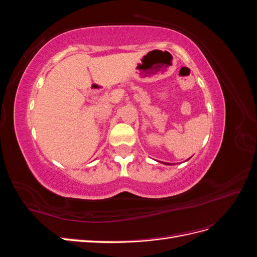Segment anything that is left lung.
I'll list each match as a JSON object with an SVG mask.
<instances>
[{
  "label": "left lung",
  "mask_w": 257,
  "mask_h": 257,
  "mask_svg": "<svg viewBox=\"0 0 257 257\" xmlns=\"http://www.w3.org/2000/svg\"><path fill=\"white\" fill-rule=\"evenodd\" d=\"M164 164H166V165H170V164H169V163H164Z\"/></svg>",
  "instance_id": "1"
}]
</instances>
